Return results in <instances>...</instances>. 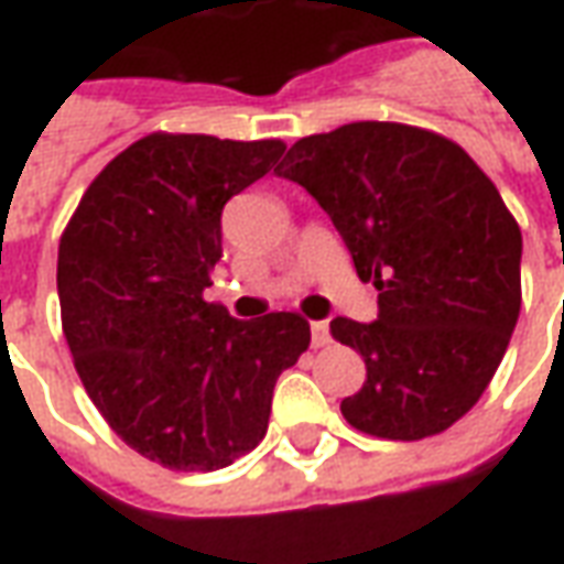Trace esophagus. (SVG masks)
<instances>
[{
	"mask_svg": "<svg viewBox=\"0 0 564 564\" xmlns=\"http://www.w3.org/2000/svg\"><path fill=\"white\" fill-rule=\"evenodd\" d=\"M329 341V323H326V319H314V323H311V344H314V347H326Z\"/></svg>",
	"mask_w": 564,
	"mask_h": 564,
	"instance_id": "obj_1",
	"label": "esophagus"
}]
</instances>
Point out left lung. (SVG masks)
<instances>
[{
  "mask_svg": "<svg viewBox=\"0 0 564 564\" xmlns=\"http://www.w3.org/2000/svg\"><path fill=\"white\" fill-rule=\"evenodd\" d=\"M317 198L378 286V319L335 317L366 359L341 414L366 435L420 441L471 411L520 317L522 235L480 165L437 132L362 120L307 135L274 169Z\"/></svg>",
  "mask_w": 564,
  "mask_h": 564,
  "instance_id": "obj_1",
  "label": "left lung"
}]
</instances>
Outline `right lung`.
Masks as SVG:
<instances>
[{"mask_svg": "<svg viewBox=\"0 0 564 564\" xmlns=\"http://www.w3.org/2000/svg\"><path fill=\"white\" fill-rule=\"evenodd\" d=\"M278 139L153 132L105 165L59 238L56 290L80 383L105 423L172 471H217L265 437L305 317L235 319L202 299L223 205L274 169Z\"/></svg>", "mask_w": 564, "mask_h": 564, "instance_id": "obj_1", "label": "right lung"}]
</instances>
